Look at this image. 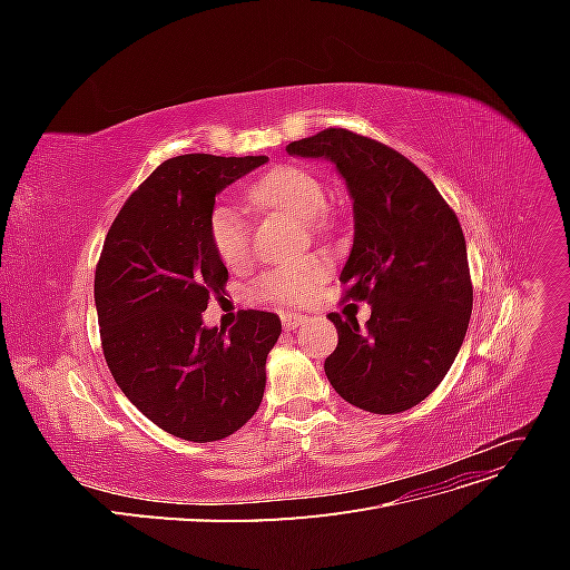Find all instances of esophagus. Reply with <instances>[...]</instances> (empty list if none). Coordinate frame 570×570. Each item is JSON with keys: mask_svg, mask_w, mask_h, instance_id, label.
Segmentation results:
<instances>
[{"mask_svg": "<svg viewBox=\"0 0 570 570\" xmlns=\"http://www.w3.org/2000/svg\"><path fill=\"white\" fill-rule=\"evenodd\" d=\"M281 321H283L285 331H295V327H299L302 323L308 321V316H304V314H283Z\"/></svg>", "mask_w": 570, "mask_h": 570, "instance_id": "obj_1", "label": "esophagus"}]
</instances>
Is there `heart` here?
<instances>
[{
    "mask_svg": "<svg viewBox=\"0 0 570 570\" xmlns=\"http://www.w3.org/2000/svg\"><path fill=\"white\" fill-rule=\"evenodd\" d=\"M249 199L264 209H278L302 220H312L308 223L312 228L318 226V216L325 209L323 185L308 170L297 166L273 168L271 174L258 178L249 189ZM209 237L226 266L237 268L247 262L252 230L237 206L228 202L214 206L209 216ZM327 273H331V262L323 254H306L258 275L252 285V295L262 302L299 304L312 297V292L327 278Z\"/></svg>",
    "mask_w": 570,
    "mask_h": 570,
    "instance_id": "1",
    "label": "heart"
}]
</instances>
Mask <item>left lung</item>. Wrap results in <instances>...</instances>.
I'll return each mask as SVG.
<instances>
[{"mask_svg":"<svg viewBox=\"0 0 570 570\" xmlns=\"http://www.w3.org/2000/svg\"><path fill=\"white\" fill-rule=\"evenodd\" d=\"M287 154L331 159L354 204V245L340 273L344 297L371 304L342 321L325 375L350 404L400 413L421 404L452 368L469 331L473 285L456 214L419 166L344 128L289 142Z\"/></svg>","mask_w":570,"mask_h":570,"instance_id":"obj_1","label":"left lung"}]
</instances>
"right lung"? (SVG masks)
<instances>
[{
    "mask_svg": "<svg viewBox=\"0 0 570 570\" xmlns=\"http://www.w3.org/2000/svg\"><path fill=\"white\" fill-rule=\"evenodd\" d=\"M268 157L183 154L118 212L95 271L101 350L116 385L166 433L216 442L262 404L281 318L247 308L226 333L202 312L226 292L209 237L216 195Z\"/></svg>",
    "mask_w": 570,
    "mask_h": 570,
    "instance_id": "right-lung-1",
    "label": "right lung"
}]
</instances>
